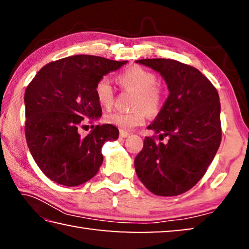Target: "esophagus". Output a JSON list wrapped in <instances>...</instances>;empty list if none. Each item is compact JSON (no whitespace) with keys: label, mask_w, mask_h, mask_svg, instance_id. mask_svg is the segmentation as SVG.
Segmentation results:
<instances>
[{"label":"esophagus","mask_w":249,"mask_h":249,"mask_svg":"<svg viewBox=\"0 0 249 249\" xmlns=\"http://www.w3.org/2000/svg\"><path fill=\"white\" fill-rule=\"evenodd\" d=\"M120 136H121L122 138H126V137L129 136V133L126 132V130L121 129V130H120Z\"/></svg>","instance_id":"obj_1"}]
</instances>
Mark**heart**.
Wrapping results in <instances>:
<instances>
[{
  "label": "heart",
  "mask_w": 249,
  "mask_h": 249,
  "mask_svg": "<svg viewBox=\"0 0 249 249\" xmlns=\"http://www.w3.org/2000/svg\"><path fill=\"white\" fill-rule=\"evenodd\" d=\"M117 83L125 90L135 92L133 112H114L104 117L107 124L121 129H132L142 125L146 121V109L151 114L158 112L162 103V91L157 86V77L149 70L140 66H132L121 72L116 78ZM96 101L104 108H111L114 102V91L107 78L100 79L95 84Z\"/></svg>",
  "instance_id": "obj_1"
}]
</instances>
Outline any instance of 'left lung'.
I'll return each mask as SVG.
<instances>
[{"mask_svg": "<svg viewBox=\"0 0 249 249\" xmlns=\"http://www.w3.org/2000/svg\"><path fill=\"white\" fill-rule=\"evenodd\" d=\"M137 64L157 71L169 95L148 129L166 142L145 137L135 157V170L156 196L187 192L204 176L222 140L221 104L215 88L195 67L172 59H142Z\"/></svg>", "mask_w": 249, "mask_h": 249, "instance_id": "left-lung-1", "label": "left lung"}]
</instances>
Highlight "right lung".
I'll return each mask as SVG.
<instances>
[{"instance_id":"add662e5","label":"right lung","mask_w":249,"mask_h":249,"mask_svg":"<svg viewBox=\"0 0 249 249\" xmlns=\"http://www.w3.org/2000/svg\"><path fill=\"white\" fill-rule=\"evenodd\" d=\"M127 61L90 54L59 59L41 68L25 91V136L39 169L50 180L67 187L80 185L98 174L102 146L119 138L111 124L96 125L87 136L82 122L98 120L96 82Z\"/></svg>"}]
</instances>
